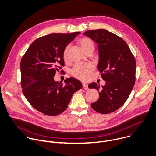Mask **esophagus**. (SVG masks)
Here are the masks:
<instances>
[{"label":"esophagus","instance_id":"1","mask_svg":"<svg viewBox=\"0 0 156 156\" xmlns=\"http://www.w3.org/2000/svg\"><path fill=\"white\" fill-rule=\"evenodd\" d=\"M82 86L83 87V88H85V90H87L88 88V85L87 83H85V82H82Z\"/></svg>","mask_w":156,"mask_h":156}]
</instances>
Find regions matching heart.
Masks as SVG:
<instances>
[{
    "label": "heart",
    "mask_w": 156,
    "mask_h": 156,
    "mask_svg": "<svg viewBox=\"0 0 156 156\" xmlns=\"http://www.w3.org/2000/svg\"><path fill=\"white\" fill-rule=\"evenodd\" d=\"M78 43L85 53L90 51H93L95 49L94 43L90 38H82L79 41ZM68 49L69 46H67L64 50L63 58L65 60L68 59ZM93 69H94V66L91 63H79L74 65L71 71V74L74 77L79 79L85 80L88 79L90 74Z\"/></svg>",
    "instance_id": "obj_1"
}]
</instances>
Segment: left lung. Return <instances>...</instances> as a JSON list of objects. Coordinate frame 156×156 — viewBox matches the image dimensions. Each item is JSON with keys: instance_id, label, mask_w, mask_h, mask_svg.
<instances>
[{"instance_id": "8db88e82", "label": "left lung", "mask_w": 156, "mask_h": 156, "mask_svg": "<svg viewBox=\"0 0 156 156\" xmlns=\"http://www.w3.org/2000/svg\"><path fill=\"white\" fill-rule=\"evenodd\" d=\"M83 35L98 44V69L106 81L102 88L95 82L88 85L100 94L91 106L101 114L112 112L125 103L135 85V59L126 41L106 29L87 30Z\"/></svg>"}]
</instances>
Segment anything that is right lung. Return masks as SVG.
<instances>
[{
	"instance_id": "right-lung-1",
	"label": "right lung",
	"mask_w": 156,
	"mask_h": 156,
	"mask_svg": "<svg viewBox=\"0 0 156 156\" xmlns=\"http://www.w3.org/2000/svg\"><path fill=\"white\" fill-rule=\"evenodd\" d=\"M80 33H52L41 37L31 44L21 59L23 94L31 106L45 115L64 112L74 93L82 88V83L73 77L67 78L65 84L54 80L60 66L65 65L64 50Z\"/></svg>"
}]
</instances>
